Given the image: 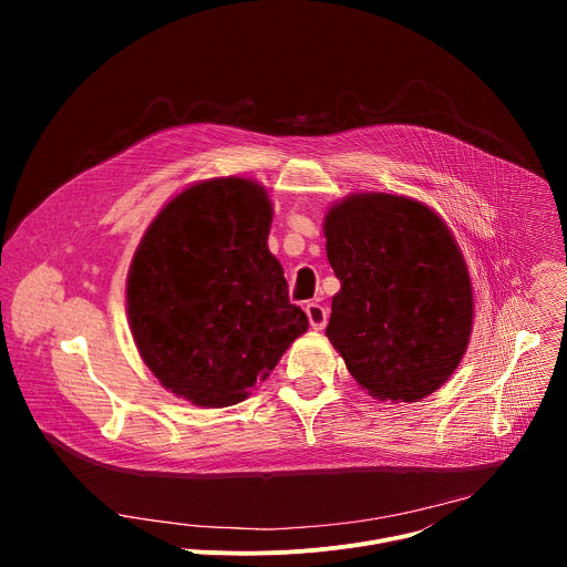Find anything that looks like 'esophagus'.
I'll return each mask as SVG.
<instances>
[{"mask_svg": "<svg viewBox=\"0 0 567 567\" xmlns=\"http://www.w3.org/2000/svg\"><path fill=\"white\" fill-rule=\"evenodd\" d=\"M305 313H307L309 326H311L313 330H322V328L328 326L330 311H328V307H322L320 302H309V305L305 307Z\"/></svg>", "mask_w": 567, "mask_h": 567, "instance_id": "34e87169", "label": "esophagus"}]
</instances>
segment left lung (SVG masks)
<instances>
[{
  "mask_svg": "<svg viewBox=\"0 0 567 567\" xmlns=\"http://www.w3.org/2000/svg\"><path fill=\"white\" fill-rule=\"evenodd\" d=\"M341 280L326 330L350 374L377 399L417 401L457 368L473 326L466 262L424 204L352 195L326 217Z\"/></svg>",
  "mask_w": 567,
  "mask_h": 567,
  "instance_id": "left-lung-1",
  "label": "left lung"
}]
</instances>
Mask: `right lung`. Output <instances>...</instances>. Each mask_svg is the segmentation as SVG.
<instances>
[{"instance_id":"obj_1","label":"right lung","mask_w":567,"mask_h":567,"mask_svg":"<svg viewBox=\"0 0 567 567\" xmlns=\"http://www.w3.org/2000/svg\"><path fill=\"white\" fill-rule=\"evenodd\" d=\"M271 202L241 177L177 195L145 230L127 276L134 343L166 390L195 406L247 399L307 332L269 254Z\"/></svg>"}]
</instances>
